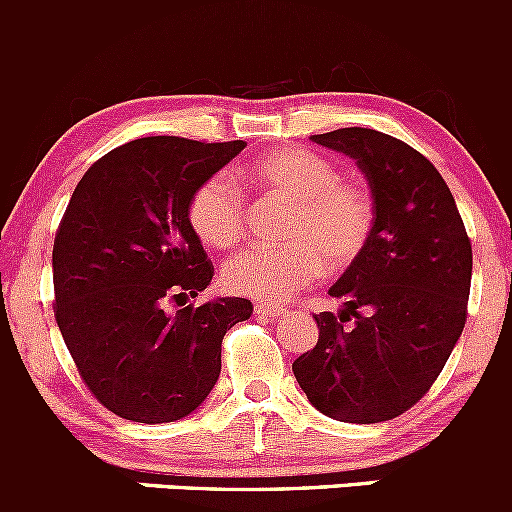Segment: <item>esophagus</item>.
<instances>
[{
	"instance_id": "1",
	"label": "esophagus",
	"mask_w": 512,
	"mask_h": 512,
	"mask_svg": "<svg viewBox=\"0 0 512 512\" xmlns=\"http://www.w3.org/2000/svg\"><path fill=\"white\" fill-rule=\"evenodd\" d=\"M254 311H256V316H263V318H276V316H281L283 313V308L281 306H271V303H256L254 306Z\"/></svg>"
}]
</instances>
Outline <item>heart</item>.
I'll use <instances>...</instances> for the list:
<instances>
[{"instance_id": "heart-1", "label": "heart", "mask_w": 512, "mask_h": 512, "mask_svg": "<svg viewBox=\"0 0 512 512\" xmlns=\"http://www.w3.org/2000/svg\"><path fill=\"white\" fill-rule=\"evenodd\" d=\"M244 179L293 201L281 246L241 251L221 268L231 293L261 301H288L323 273L351 266L373 231V201L366 186L341 179L336 164L306 149H283L258 159ZM189 224L209 249H231L244 236V196L224 174L206 179L189 201Z\"/></svg>"}]
</instances>
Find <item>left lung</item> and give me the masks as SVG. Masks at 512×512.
<instances>
[{
  "instance_id": "1",
  "label": "left lung",
  "mask_w": 512,
  "mask_h": 512,
  "mask_svg": "<svg viewBox=\"0 0 512 512\" xmlns=\"http://www.w3.org/2000/svg\"><path fill=\"white\" fill-rule=\"evenodd\" d=\"M311 141L363 171L373 231L328 288L343 306L313 316L318 343L293 376L333 421H391L426 396L463 333L473 251L448 184L416 149L361 126Z\"/></svg>"
}]
</instances>
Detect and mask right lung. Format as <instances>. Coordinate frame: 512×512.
I'll list each match as a JSON object with an SVG mask.
<instances>
[{"mask_svg": "<svg viewBox=\"0 0 512 512\" xmlns=\"http://www.w3.org/2000/svg\"><path fill=\"white\" fill-rule=\"evenodd\" d=\"M244 146L144 136L74 189L52 251L54 316L89 391L126 421L194 413L219 381L226 331L254 313L249 298L186 306L214 276L189 201Z\"/></svg>", "mask_w": 512, "mask_h": 512, "instance_id": "1", "label": "right lung"}]
</instances>
